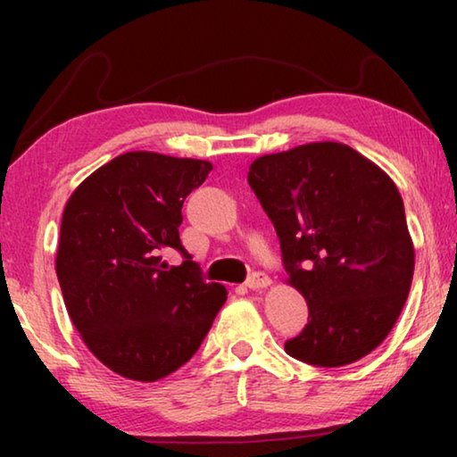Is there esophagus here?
<instances>
[{"mask_svg":"<svg viewBox=\"0 0 457 457\" xmlns=\"http://www.w3.org/2000/svg\"><path fill=\"white\" fill-rule=\"evenodd\" d=\"M260 275L262 276V278H259ZM247 282H252V284H264V282H266V276L262 274V272H252V274H247Z\"/></svg>","mask_w":457,"mask_h":457,"instance_id":"esophagus-1","label":"esophagus"}]
</instances>
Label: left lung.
Returning a JSON list of instances; mask_svg holds the SVG:
<instances>
[{
	"mask_svg": "<svg viewBox=\"0 0 457 457\" xmlns=\"http://www.w3.org/2000/svg\"><path fill=\"white\" fill-rule=\"evenodd\" d=\"M210 161L133 151L84 179L62 215L56 274L90 353L153 383L183 367L226 304L179 239L185 197Z\"/></svg>",
	"mask_w": 457,
	"mask_h": 457,
	"instance_id": "1",
	"label": "left lung"
}]
</instances>
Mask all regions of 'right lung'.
Segmentation results:
<instances>
[{
  "label": "right lung",
  "mask_w": 457,
  "mask_h": 457,
  "mask_svg": "<svg viewBox=\"0 0 457 457\" xmlns=\"http://www.w3.org/2000/svg\"><path fill=\"white\" fill-rule=\"evenodd\" d=\"M247 183L280 237L308 324L290 357L343 367L375 351L403 311L415 250L399 191L351 146L308 143L264 154Z\"/></svg>",
  "instance_id": "1"
}]
</instances>
